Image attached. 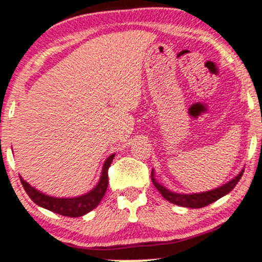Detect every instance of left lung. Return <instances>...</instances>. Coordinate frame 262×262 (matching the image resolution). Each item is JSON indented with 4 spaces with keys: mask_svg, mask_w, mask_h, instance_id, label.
<instances>
[{
    "mask_svg": "<svg viewBox=\"0 0 262 262\" xmlns=\"http://www.w3.org/2000/svg\"><path fill=\"white\" fill-rule=\"evenodd\" d=\"M244 170H241L234 179L230 180L229 183L224 184L223 186H219L216 189H212V190L205 191V192H199V194H178V192H173L163 186L162 184H159L155 180L154 178V170L151 171V182H153L155 188L159 190L160 194L163 195L164 199H166L170 203L175 204V205L184 206V208H191V209H199L204 208V206L209 205V204L214 203V201L219 200L220 198H223L224 195L229 194L232 189L236 186L238 180L243 177Z\"/></svg>",
    "mask_w": 262,
    "mask_h": 262,
    "instance_id": "obj_1",
    "label": "left lung"
}]
</instances>
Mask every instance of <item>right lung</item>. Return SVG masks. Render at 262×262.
<instances>
[{"label": "right lung", "mask_w": 262, "mask_h": 262, "mask_svg": "<svg viewBox=\"0 0 262 262\" xmlns=\"http://www.w3.org/2000/svg\"><path fill=\"white\" fill-rule=\"evenodd\" d=\"M114 159V154H112L111 157L107 158L104 165H103L102 175H100V179L98 184L92 189L91 191L87 194L82 195V196L77 198H54L50 196V195H46L43 192L38 191L37 189H34L33 186H31L27 182H25L22 179V177H19L21 179L22 185H24L26 192L28 194V196L32 199L33 203H36L37 205L42 206V208L48 209V210L56 212V214L63 215V216H70V217H78L83 216L87 212L92 211L97 205L100 203V200L104 196L105 191L108 188V169L111 166L112 160Z\"/></svg>", "instance_id": "1"}]
</instances>
